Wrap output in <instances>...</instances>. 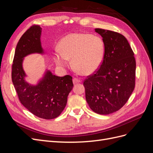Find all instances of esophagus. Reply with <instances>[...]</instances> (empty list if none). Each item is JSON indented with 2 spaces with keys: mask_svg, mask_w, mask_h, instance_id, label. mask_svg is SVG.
<instances>
[{
  "mask_svg": "<svg viewBox=\"0 0 153 153\" xmlns=\"http://www.w3.org/2000/svg\"><path fill=\"white\" fill-rule=\"evenodd\" d=\"M73 82L74 84H78V83H80L81 80L78 79V78H74L73 79Z\"/></svg>",
  "mask_w": 153,
  "mask_h": 153,
  "instance_id": "1",
  "label": "esophagus"
}]
</instances>
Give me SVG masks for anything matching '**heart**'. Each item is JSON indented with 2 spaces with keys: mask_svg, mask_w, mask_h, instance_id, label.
<instances>
[{
  "mask_svg": "<svg viewBox=\"0 0 153 153\" xmlns=\"http://www.w3.org/2000/svg\"><path fill=\"white\" fill-rule=\"evenodd\" d=\"M59 50L55 53V61L60 66H66L72 59L73 67L82 75L96 71L103 61L105 47L98 36L85 33H72L63 38Z\"/></svg>",
  "mask_w": 153,
  "mask_h": 153,
  "instance_id": "obj_1",
  "label": "heart"
}]
</instances>
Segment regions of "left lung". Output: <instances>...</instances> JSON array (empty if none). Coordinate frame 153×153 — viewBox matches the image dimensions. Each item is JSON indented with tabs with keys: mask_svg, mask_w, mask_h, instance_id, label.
<instances>
[{
	"mask_svg": "<svg viewBox=\"0 0 153 153\" xmlns=\"http://www.w3.org/2000/svg\"><path fill=\"white\" fill-rule=\"evenodd\" d=\"M103 38L102 64L84 82L85 98L93 112L108 115L121 109L135 85L136 61L128 40L118 32L96 29Z\"/></svg>",
	"mask_w": 153,
	"mask_h": 153,
	"instance_id": "8db88e82",
	"label": "left lung"
}]
</instances>
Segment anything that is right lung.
Returning a JSON list of instances; mask_svg holds the SVG:
<instances>
[{"label":"right lung","instance_id":"1","mask_svg":"<svg viewBox=\"0 0 153 153\" xmlns=\"http://www.w3.org/2000/svg\"><path fill=\"white\" fill-rule=\"evenodd\" d=\"M40 26L33 25L22 35L16 45L12 65L13 84L21 103L36 116L52 119L57 117L65 108L68 96L72 90V76H55L50 71L36 85L25 80L23 69L24 57L34 53H43Z\"/></svg>","mask_w":153,"mask_h":153}]
</instances>
